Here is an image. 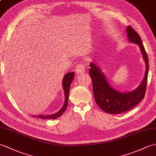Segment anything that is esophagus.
Returning a JSON list of instances; mask_svg holds the SVG:
<instances>
[{
    "label": "esophagus",
    "instance_id": "34e87169",
    "mask_svg": "<svg viewBox=\"0 0 156 156\" xmlns=\"http://www.w3.org/2000/svg\"><path fill=\"white\" fill-rule=\"evenodd\" d=\"M85 67L84 65L82 64H79L76 66V72L78 74L83 73V72H85Z\"/></svg>",
    "mask_w": 156,
    "mask_h": 156
}]
</instances>
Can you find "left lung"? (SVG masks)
I'll use <instances>...</instances> for the list:
<instances>
[{"label": "left lung", "instance_id": "8db88e82", "mask_svg": "<svg viewBox=\"0 0 156 156\" xmlns=\"http://www.w3.org/2000/svg\"><path fill=\"white\" fill-rule=\"evenodd\" d=\"M126 29L129 41L139 45L146 64L144 79L138 88L129 92H118L110 86L104 74L94 63L90 64L89 73L92 78L96 102L102 110L112 114H120L131 110L143 100L146 91L149 68L147 53L137 32L131 26H128Z\"/></svg>", "mask_w": 156, "mask_h": 156}]
</instances>
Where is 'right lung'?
I'll list each match as a JSON object with an SVG mask.
<instances>
[{
	"label": "right lung",
	"instance_id": "obj_1",
	"mask_svg": "<svg viewBox=\"0 0 156 156\" xmlns=\"http://www.w3.org/2000/svg\"><path fill=\"white\" fill-rule=\"evenodd\" d=\"M74 76V72H69V73L66 74L64 76L63 82H62V87L64 91V95H65V102L64 106L61 109L56 112V113L51 114V115H32V117H37L40 118L42 119H54L59 118L60 115L64 113V112L66 110V108L68 106V96H69V92H70V86L71 83L73 80ZM32 116V115H31Z\"/></svg>",
	"mask_w": 156,
	"mask_h": 156
}]
</instances>
